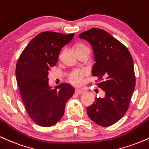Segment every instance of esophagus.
Wrapping results in <instances>:
<instances>
[{
	"mask_svg": "<svg viewBox=\"0 0 149 149\" xmlns=\"http://www.w3.org/2000/svg\"><path fill=\"white\" fill-rule=\"evenodd\" d=\"M85 91L84 90H82V89H76L75 90V93L78 94V95H79V94H82L84 93Z\"/></svg>",
	"mask_w": 149,
	"mask_h": 149,
	"instance_id": "1",
	"label": "esophagus"
}]
</instances>
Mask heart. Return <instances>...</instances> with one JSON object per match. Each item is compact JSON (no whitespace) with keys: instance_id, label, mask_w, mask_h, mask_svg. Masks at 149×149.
I'll use <instances>...</instances> for the list:
<instances>
[{"instance_id":"obj_1","label":"heart","mask_w":149,"mask_h":149,"mask_svg":"<svg viewBox=\"0 0 149 149\" xmlns=\"http://www.w3.org/2000/svg\"><path fill=\"white\" fill-rule=\"evenodd\" d=\"M87 48L86 47L84 46V45H81V44H79L76 46V52H77L79 50ZM84 72L82 71H79L76 70L74 71L73 72H72L69 77V81L71 84L74 85H80L83 81V77H84Z\"/></svg>"}]
</instances>
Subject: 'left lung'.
<instances>
[{
  "label": "left lung",
  "instance_id": "left-lung-1",
  "mask_svg": "<svg viewBox=\"0 0 149 149\" xmlns=\"http://www.w3.org/2000/svg\"><path fill=\"white\" fill-rule=\"evenodd\" d=\"M79 38L92 46L95 61L93 76L98 78L97 84L105 94L104 97H95L87 107V113L97 125L110 126L126 113L134 90L132 56L123 44L102 29L93 28L80 33Z\"/></svg>",
  "mask_w": 149,
  "mask_h": 149
}]
</instances>
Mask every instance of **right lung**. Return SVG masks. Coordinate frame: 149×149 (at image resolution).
<instances>
[{
  "instance_id": "obj_1",
  "label": "right lung",
  "mask_w": 149,
  "mask_h": 149,
  "mask_svg": "<svg viewBox=\"0 0 149 149\" xmlns=\"http://www.w3.org/2000/svg\"><path fill=\"white\" fill-rule=\"evenodd\" d=\"M74 33L46 31L30 42L16 67V79L21 96L30 117L42 127L55 125L63 116L66 102L74 88L65 83L52 88L49 71L56 64L61 50L74 38Z\"/></svg>"
}]
</instances>
